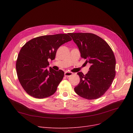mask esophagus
I'll list each match as a JSON object with an SVG mask.
<instances>
[{"instance_id":"34e87169","label":"esophagus","mask_w":133,"mask_h":133,"mask_svg":"<svg viewBox=\"0 0 133 133\" xmlns=\"http://www.w3.org/2000/svg\"><path fill=\"white\" fill-rule=\"evenodd\" d=\"M73 75V73H71V72H68V71H65V73H64V75H65L66 77L68 78L70 76Z\"/></svg>"}]
</instances>
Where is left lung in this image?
<instances>
[{"instance_id": "left-lung-1", "label": "left lung", "mask_w": 133, "mask_h": 133, "mask_svg": "<svg viewBox=\"0 0 133 133\" xmlns=\"http://www.w3.org/2000/svg\"><path fill=\"white\" fill-rule=\"evenodd\" d=\"M78 46L81 57L90 66L84 75L79 72L80 83L74 88L78 95L87 99H98L110 87L115 76L116 61L112 49L99 36L92 33H69Z\"/></svg>"}]
</instances>
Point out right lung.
<instances>
[{
    "label": "right lung",
    "mask_w": 133,
    "mask_h": 133,
    "mask_svg": "<svg viewBox=\"0 0 133 133\" xmlns=\"http://www.w3.org/2000/svg\"><path fill=\"white\" fill-rule=\"evenodd\" d=\"M69 34L43 35L32 39L19 51L16 63L19 81L23 89L35 98L55 93L64 73L49 67L48 60L55 59L58 48L71 41Z\"/></svg>",
    "instance_id": "right-lung-1"
}]
</instances>
